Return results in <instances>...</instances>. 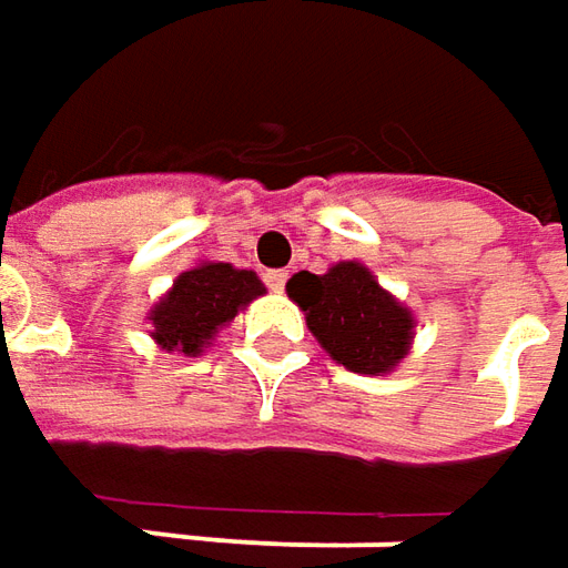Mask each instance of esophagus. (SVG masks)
Here are the masks:
<instances>
[{"mask_svg": "<svg viewBox=\"0 0 568 568\" xmlns=\"http://www.w3.org/2000/svg\"><path fill=\"white\" fill-rule=\"evenodd\" d=\"M265 284L272 287L274 294H281V291H284V284H287V272H284V268H277V272H265Z\"/></svg>", "mask_w": 568, "mask_h": 568, "instance_id": "esophagus-1", "label": "esophagus"}]
</instances>
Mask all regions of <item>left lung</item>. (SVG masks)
<instances>
[{
  "mask_svg": "<svg viewBox=\"0 0 568 568\" xmlns=\"http://www.w3.org/2000/svg\"><path fill=\"white\" fill-rule=\"evenodd\" d=\"M287 296L322 351L351 373L385 376L410 354L417 318L363 262H335L325 274L296 272Z\"/></svg>",
  "mask_w": 568,
  "mask_h": 568,
  "instance_id": "8db88e82",
  "label": "left lung"
}]
</instances>
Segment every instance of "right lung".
<instances>
[{
	"instance_id": "right-lung-1",
	"label": "right lung",
	"mask_w": 568,
	"mask_h": 568,
	"mask_svg": "<svg viewBox=\"0 0 568 568\" xmlns=\"http://www.w3.org/2000/svg\"><path fill=\"white\" fill-rule=\"evenodd\" d=\"M262 294L265 284L255 272L205 258L176 274L173 287L148 310L151 338L161 351L199 357L217 338V332Z\"/></svg>"
}]
</instances>
